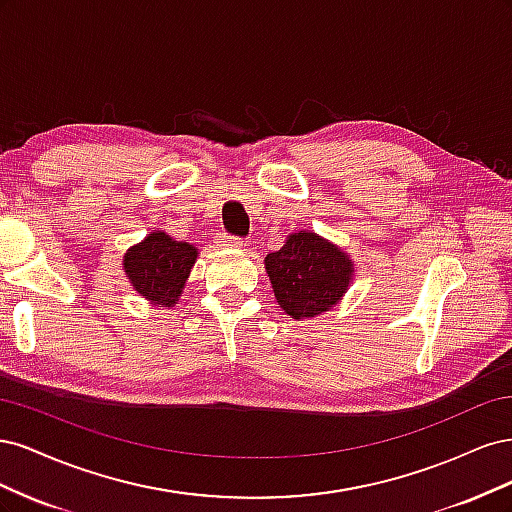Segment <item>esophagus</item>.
Segmentation results:
<instances>
[{
  "label": "esophagus",
  "instance_id": "34e87169",
  "mask_svg": "<svg viewBox=\"0 0 512 512\" xmlns=\"http://www.w3.org/2000/svg\"><path fill=\"white\" fill-rule=\"evenodd\" d=\"M215 243L222 245V247H241L243 239L235 237V235H228V232H220L218 239H215Z\"/></svg>",
  "mask_w": 512,
  "mask_h": 512
}]
</instances>
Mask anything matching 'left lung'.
Wrapping results in <instances>:
<instances>
[{"mask_svg": "<svg viewBox=\"0 0 512 512\" xmlns=\"http://www.w3.org/2000/svg\"><path fill=\"white\" fill-rule=\"evenodd\" d=\"M265 265L277 303L297 320L329 312L352 280L348 256L305 230L290 235L282 250L265 258Z\"/></svg>", "mask_w": 512, "mask_h": 512, "instance_id": "1", "label": "left lung"}]
</instances>
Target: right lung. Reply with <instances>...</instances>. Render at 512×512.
Returning a JSON list of instances; mask_svg holds the SVG:
<instances>
[{"instance_id": "add662e5", "label": "right lung", "mask_w": 512, "mask_h": 512, "mask_svg": "<svg viewBox=\"0 0 512 512\" xmlns=\"http://www.w3.org/2000/svg\"><path fill=\"white\" fill-rule=\"evenodd\" d=\"M196 254L190 243L173 241L166 232L158 230L128 250L123 267L141 297L158 307H170L181 297V288L185 277L190 275Z\"/></svg>"}]
</instances>
